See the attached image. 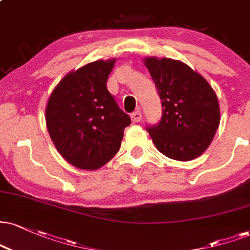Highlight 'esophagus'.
<instances>
[{"instance_id":"esophagus-1","label":"esophagus","mask_w":250,"mask_h":250,"mask_svg":"<svg viewBox=\"0 0 250 250\" xmlns=\"http://www.w3.org/2000/svg\"><path fill=\"white\" fill-rule=\"evenodd\" d=\"M131 120H133L134 122H140L141 119H142V113L140 112V110H135L134 113H131Z\"/></svg>"}]
</instances>
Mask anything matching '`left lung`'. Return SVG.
<instances>
[{
    "label": "left lung",
    "mask_w": 250,
    "mask_h": 250,
    "mask_svg": "<svg viewBox=\"0 0 250 250\" xmlns=\"http://www.w3.org/2000/svg\"><path fill=\"white\" fill-rule=\"evenodd\" d=\"M146 65L162 100L161 120L146 125L152 142L169 158H197L212 142L220 123L214 91L179 60L146 58Z\"/></svg>",
    "instance_id": "obj_1"
}]
</instances>
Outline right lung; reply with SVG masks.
I'll return each instance as SVG.
<instances>
[{"label":"right lung","instance_id":"add662e5","mask_svg":"<svg viewBox=\"0 0 250 250\" xmlns=\"http://www.w3.org/2000/svg\"><path fill=\"white\" fill-rule=\"evenodd\" d=\"M114 62L98 60L71 72L47 102L51 140L59 154L79 169L95 170L110 161L131 122L107 89Z\"/></svg>","mask_w":250,"mask_h":250}]
</instances>
